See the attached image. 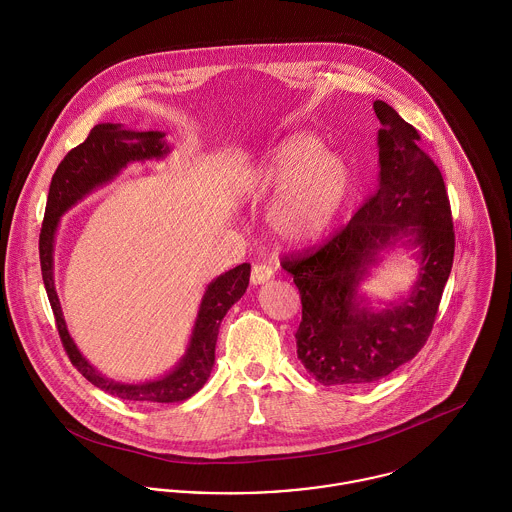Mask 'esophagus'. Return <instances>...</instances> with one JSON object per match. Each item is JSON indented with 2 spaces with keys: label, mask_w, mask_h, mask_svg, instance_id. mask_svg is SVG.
Masks as SVG:
<instances>
[{
  "label": "esophagus",
  "mask_w": 512,
  "mask_h": 512,
  "mask_svg": "<svg viewBox=\"0 0 512 512\" xmlns=\"http://www.w3.org/2000/svg\"><path fill=\"white\" fill-rule=\"evenodd\" d=\"M272 276H274V270H272L268 264H254V266H252V276H250V280H252L254 286L266 284L268 280H272Z\"/></svg>",
  "instance_id": "34e87169"
}]
</instances>
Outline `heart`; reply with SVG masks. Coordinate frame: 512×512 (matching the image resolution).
I'll use <instances>...</instances> for the list:
<instances>
[{
	"label": "heart",
	"instance_id": "heart-1",
	"mask_svg": "<svg viewBox=\"0 0 512 512\" xmlns=\"http://www.w3.org/2000/svg\"><path fill=\"white\" fill-rule=\"evenodd\" d=\"M355 185L349 159L311 132L292 134L248 167L238 195L268 205L270 236L288 248L317 242L337 219Z\"/></svg>",
	"mask_w": 512,
	"mask_h": 512
}]
</instances>
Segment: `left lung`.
Instances as JSON below:
<instances>
[{"instance_id":"obj_1","label":"left lung","mask_w":512,"mask_h":512,"mask_svg":"<svg viewBox=\"0 0 512 512\" xmlns=\"http://www.w3.org/2000/svg\"><path fill=\"white\" fill-rule=\"evenodd\" d=\"M378 189L349 224L307 256L286 258L301 295L297 359L323 386L376 382L426 345L453 266V222L438 165L420 149L414 126L382 100ZM412 251L417 280L392 302L362 286L392 251Z\"/></svg>"}]
</instances>
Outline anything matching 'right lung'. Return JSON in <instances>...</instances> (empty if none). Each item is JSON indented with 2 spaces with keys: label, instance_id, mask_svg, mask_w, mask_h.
Segmentation results:
<instances>
[{
  "label": "right lung",
  "instance_id": "right-lung-1",
  "mask_svg": "<svg viewBox=\"0 0 512 512\" xmlns=\"http://www.w3.org/2000/svg\"><path fill=\"white\" fill-rule=\"evenodd\" d=\"M169 153L171 146L165 140V132H132L116 124L94 126L88 138L71 149L59 163L49 187L45 220L39 236L43 284L71 363L96 388L116 398L134 402H183L205 386L215 366V345L220 323L228 309L246 293L250 282V264H240L220 274L207 286L185 353L171 370L149 380L122 382L108 378L90 365L69 333L55 286V238L61 217L96 189L112 183L130 163L159 161Z\"/></svg>",
  "mask_w": 512,
  "mask_h": 512
}]
</instances>
